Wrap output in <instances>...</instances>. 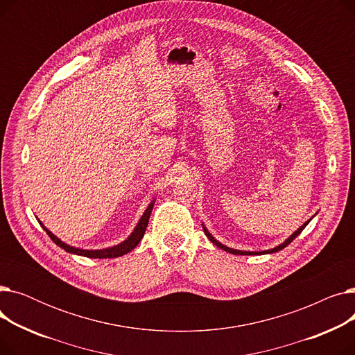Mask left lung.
<instances>
[{"label":"left lung","mask_w":355,"mask_h":355,"mask_svg":"<svg viewBox=\"0 0 355 355\" xmlns=\"http://www.w3.org/2000/svg\"><path fill=\"white\" fill-rule=\"evenodd\" d=\"M316 214V213H315ZM315 214L312 216V217H315ZM312 217L308 220V221H305L304 223V225L300 227V229H296L285 241H282V243L281 245H277V246H275V248H272V249H268V250H260V252H250V250H239V249H233V248H227L226 245H221L220 243V241L207 230V227L206 226H204V223H202V230H204V233H206V236L209 237V240L211 241V243L213 245H216L218 249H221V250H225V252H229V253H232V254H241V256H245V254H270V253H275V252H279V250H282V249H285L289 243H291V241L296 237V236H300L301 234V232L308 226V223L312 220Z\"/></svg>","instance_id":"left-lung-1"}]
</instances>
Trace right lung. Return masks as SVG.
<instances>
[{
  "instance_id": "obj_1",
  "label": "right lung",
  "mask_w": 355,
  "mask_h": 355,
  "mask_svg": "<svg viewBox=\"0 0 355 355\" xmlns=\"http://www.w3.org/2000/svg\"><path fill=\"white\" fill-rule=\"evenodd\" d=\"M155 204V198L151 200V202L148 204V207L145 209V211L142 213L141 218L138 220L135 229L132 230V233H130L123 241H121V243L115 245V246H110V248H105V249H96V250H89V249H82V248H74V246H70L67 243H64V241H62L58 236L53 234L43 223L39 220L40 226L46 230V233L49 234V237L54 241L55 245L60 246L62 249H64L66 252L69 253H73V254H79V256H85V257H90V259H110V257H119V256H123L126 253H129L130 250H134L139 241L142 240L144 234H145V230H146V226H148V221H149V216H151V211H153V207Z\"/></svg>"
}]
</instances>
